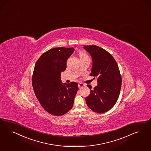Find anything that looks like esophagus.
<instances>
[{"instance_id":"1","label":"esophagus","mask_w":151,"mask_h":151,"mask_svg":"<svg viewBox=\"0 0 151 151\" xmlns=\"http://www.w3.org/2000/svg\"><path fill=\"white\" fill-rule=\"evenodd\" d=\"M85 84L84 83H78V86L79 88H81V87H83V86H85Z\"/></svg>"}]
</instances>
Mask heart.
I'll return each instance as SVG.
<instances>
[{
	"label": "heart",
	"mask_w": 151,
	"mask_h": 151,
	"mask_svg": "<svg viewBox=\"0 0 151 151\" xmlns=\"http://www.w3.org/2000/svg\"><path fill=\"white\" fill-rule=\"evenodd\" d=\"M79 56H80V58H85V57H86V56H87V55H86L85 53L82 52L80 53Z\"/></svg>",
	"instance_id": "b5f03b06"
}]
</instances>
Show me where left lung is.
<instances>
[{"label": "left lung", "mask_w": 151, "mask_h": 151, "mask_svg": "<svg viewBox=\"0 0 151 151\" xmlns=\"http://www.w3.org/2000/svg\"><path fill=\"white\" fill-rule=\"evenodd\" d=\"M83 49L91 56V76L97 78V85L86 97V104L93 111L104 113L112 109L118 100L122 78L119 66L109 52L96 45H84Z\"/></svg>", "instance_id": "8db88e82"}]
</instances>
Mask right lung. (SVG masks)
<instances>
[{
  "instance_id": "add662e5",
  "label": "right lung",
  "mask_w": 151,
  "mask_h": 151,
  "mask_svg": "<svg viewBox=\"0 0 151 151\" xmlns=\"http://www.w3.org/2000/svg\"><path fill=\"white\" fill-rule=\"evenodd\" d=\"M74 50L63 47L51 49L42 54L35 65L33 90L41 106L50 114L62 116L73 106L78 83H63L61 73L66 69V61Z\"/></svg>"
}]
</instances>
